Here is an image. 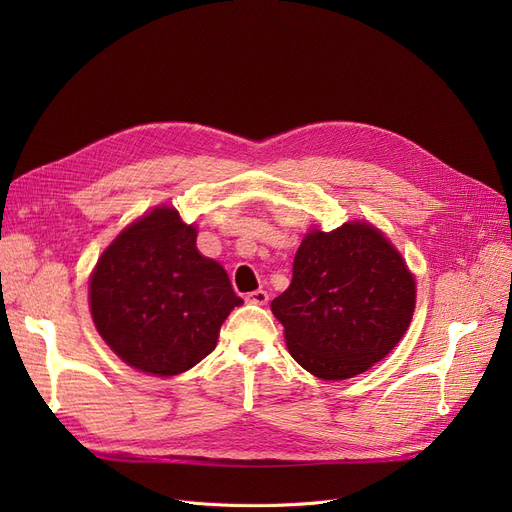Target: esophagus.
<instances>
[{
    "mask_svg": "<svg viewBox=\"0 0 512 512\" xmlns=\"http://www.w3.org/2000/svg\"><path fill=\"white\" fill-rule=\"evenodd\" d=\"M247 301L253 305H265L267 301H270V294H267L265 290H253L247 294Z\"/></svg>",
    "mask_w": 512,
    "mask_h": 512,
    "instance_id": "obj_1",
    "label": "esophagus"
}]
</instances>
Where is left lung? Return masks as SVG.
<instances>
[{
	"instance_id": "8db88e82",
	"label": "left lung",
	"mask_w": 512,
	"mask_h": 512,
	"mask_svg": "<svg viewBox=\"0 0 512 512\" xmlns=\"http://www.w3.org/2000/svg\"><path fill=\"white\" fill-rule=\"evenodd\" d=\"M288 353L321 380H346L382 361L405 336L415 280L371 224L311 230L294 255L292 282L272 301Z\"/></svg>"
}]
</instances>
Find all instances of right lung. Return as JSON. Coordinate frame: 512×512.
I'll return each mask as SVG.
<instances>
[{
    "mask_svg": "<svg viewBox=\"0 0 512 512\" xmlns=\"http://www.w3.org/2000/svg\"><path fill=\"white\" fill-rule=\"evenodd\" d=\"M89 299L112 351L159 378L205 359L242 303L224 267L197 251V228L172 207H155L120 232L95 265Z\"/></svg>",
    "mask_w": 512,
    "mask_h": 512,
    "instance_id": "add662e5",
    "label": "right lung"
}]
</instances>
